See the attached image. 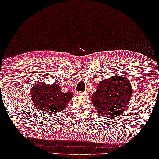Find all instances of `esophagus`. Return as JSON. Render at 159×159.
Wrapping results in <instances>:
<instances>
[{
	"mask_svg": "<svg viewBox=\"0 0 159 159\" xmlns=\"http://www.w3.org/2000/svg\"><path fill=\"white\" fill-rule=\"evenodd\" d=\"M78 93L81 95H87L88 93H87V91H84V92H79V93Z\"/></svg>",
	"mask_w": 159,
	"mask_h": 159,
	"instance_id": "obj_1",
	"label": "esophagus"
}]
</instances>
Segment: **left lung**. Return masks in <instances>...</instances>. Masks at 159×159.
Wrapping results in <instances>:
<instances>
[{
  "label": "left lung",
  "mask_w": 159,
  "mask_h": 159,
  "mask_svg": "<svg viewBox=\"0 0 159 159\" xmlns=\"http://www.w3.org/2000/svg\"><path fill=\"white\" fill-rule=\"evenodd\" d=\"M132 95L133 89L128 78L112 76L99 82L91 100L97 113L110 119L118 117L125 111Z\"/></svg>",
  "instance_id": "1"
}]
</instances>
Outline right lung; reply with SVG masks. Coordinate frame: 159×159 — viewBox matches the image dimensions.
Wrapping results in <instances>:
<instances>
[{
  "label": "right lung",
  "mask_w": 159,
  "mask_h": 159,
  "mask_svg": "<svg viewBox=\"0 0 159 159\" xmlns=\"http://www.w3.org/2000/svg\"><path fill=\"white\" fill-rule=\"evenodd\" d=\"M32 101L38 111L55 114L62 112L73 96L72 92L63 93L57 84L38 83L32 86L30 92Z\"/></svg>",
  "instance_id": "obj_1"
}]
</instances>
